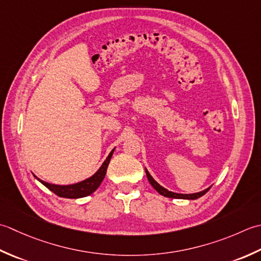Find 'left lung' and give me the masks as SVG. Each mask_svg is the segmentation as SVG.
<instances>
[{
	"label": "left lung",
	"instance_id": "left-lung-1",
	"mask_svg": "<svg viewBox=\"0 0 261 261\" xmlns=\"http://www.w3.org/2000/svg\"><path fill=\"white\" fill-rule=\"evenodd\" d=\"M145 172H146V177H147V179H148V181H150V184L152 185V187L155 189L159 194L160 195H162V196H164V197H169V198H180V199H197V198H199V197H201V196L203 195H205L207 191L210 190V188H207V189H205V190H203V191H199V193H196V194H177V193H172V191H169L168 189H166V188H163L162 186H160L159 185L155 180H154L153 178H152V175L148 173V171L147 170L145 169Z\"/></svg>",
	"mask_w": 261,
	"mask_h": 261
}]
</instances>
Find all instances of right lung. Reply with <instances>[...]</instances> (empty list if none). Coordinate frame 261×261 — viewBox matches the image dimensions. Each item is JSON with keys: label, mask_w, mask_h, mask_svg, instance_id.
Returning <instances> with one entry per match:
<instances>
[{"label": "right lung", "mask_w": 261, "mask_h": 261, "mask_svg": "<svg viewBox=\"0 0 261 261\" xmlns=\"http://www.w3.org/2000/svg\"><path fill=\"white\" fill-rule=\"evenodd\" d=\"M113 153H114V150L109 153L108 158L106 159L105 162L102 163V166L100 167V169L92 175V177L83 180V181L79 184L68 185V186H58V185H51L46 181H42V180L38 178L37 179H38L42 185L46 186L49 190H51L53 193L56 194L57 196H60V197H64V198L86 197V196L91 195L93 191L97 190L100 184L102 182L106 172H107V168L110 162V159L113 156Z\"/></svg>", "instance_id": "obj_1"}]
</instances>
